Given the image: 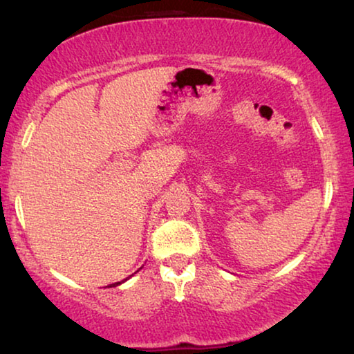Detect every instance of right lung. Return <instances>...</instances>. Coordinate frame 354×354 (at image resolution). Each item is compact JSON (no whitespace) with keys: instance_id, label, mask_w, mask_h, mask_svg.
I'll use <instances>...</instances> for the list:
<instances>
[{"instance_id":"right-lung-1","label":"right lung","mask_w":354,"mask_h":354,"mask_svg":"<svg viewBox=\"0 0 354 354\" xmlns=\"http://www.w3.org/2000/svg\"><path fill=\"white\" fill-rule=\"evenodd\" d=\"M120 282H115V283H111V285H108V287H115V285H119Z\"/></svg>"}]
</instances>
